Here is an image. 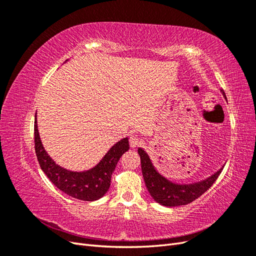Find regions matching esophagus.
<instances>
[{
	"label": "esophagus",
	"mask_w": 256,
	"mask_h": 256,
	"mask_svg": "<svg viewBox=\"0 0 256 256\" xmlns=\"http://www.w3.org/2000/svg\"><path fill=\"white\" fill-rule=\"evenodd\" d=\"M129 144H130L131 148H134V147H138V146H140V145L143 144V138H138L136 134H132L129 138Z\"/></svg>",
	"instance_id": "1"
}]
</instances>
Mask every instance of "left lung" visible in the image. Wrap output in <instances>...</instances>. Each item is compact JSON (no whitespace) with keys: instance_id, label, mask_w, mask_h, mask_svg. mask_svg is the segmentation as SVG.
<instances>
[{"instance_id":"1","label":"left lung","mask_w":256,"mask_h":256,"mask_svg":"<svg viewBox=\"0 0 256 256\" xmlns=\"http://www.w3.org/2000/svg\"><path fill=\"white\" fill-rule=\"evenodd\" d=\"M138 152L141 158L142 174L147 190L157 203L168 207L187 205L193 202L212 187L223 170V168H220L218 172L204 180L189 184H177L168 180L156 171L148 154L142 148H138Z\"/></svg>"}]
</instances>
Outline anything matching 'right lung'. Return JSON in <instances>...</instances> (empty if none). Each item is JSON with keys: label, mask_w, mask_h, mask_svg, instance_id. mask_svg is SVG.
<instances>
[{"label": "right lung", "mask_w": 256, "mask_h": 256, "mask_svg": "<svg viewBox=\"0 0 256 256\" xmlns=\"http://www.w3.org/2000/svg\"><path fill=\"white\" fill-rule=\"evenodd\" d=\"M34 142L37 160L44 173L56 188L66 194L81 200H96L102 198L111 184V176L116 164L124 152L129 150L128 138L116 143L99 164L85 172H72L60 168L54 162L42 144L37 129V122H34Z\"/></svg>", "instance_id": "add662e5"}]
</instances>
